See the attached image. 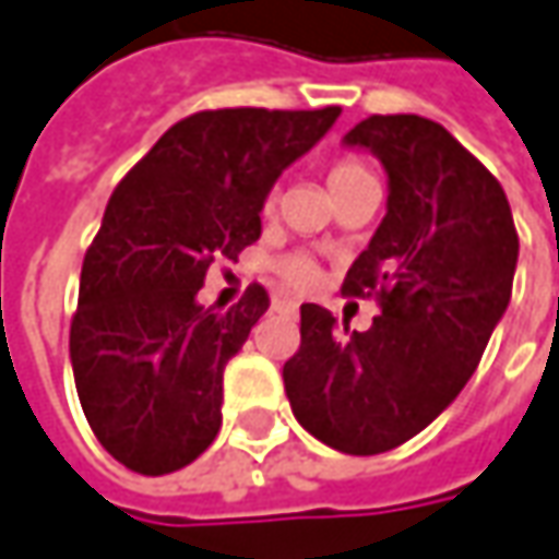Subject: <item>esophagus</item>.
Returning <instances> with one entry per match:
<instances>
[{"label":"esophagus","instance_id":"esophagus-1","mask_svg":"<svg viewBox=\"0 0 559 559\" xmlns=\"http://www.w3.org/2000/svg\"><path fill=\"white\" fill-rule=\"evenodd\" d=\"M275 309H287V312H294V309H297V300H275Z\"/></svg>","mask_w":559,"mask_h":559}]
</instances>
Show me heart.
Wrapping results in <instances>:
<instances>
[{"mask_svg":"<svg viewBox=\"0 0 559 559\" xmlns=\"http://www.w3.org/2000/svg\"><path fill=\"white\" fill-rule=\"evenodd\" d=\"M362 175H369V171H366L359 162L344 158V162H337V165L331 168L328 183H331V187H341V183L356 181V178H362ZM265 206L272 209L275 206V200H269ZM281 275L287 281H294V284H309V281H312V265H309V259H304V255H290V259L281 262Z\"/></svg>","mask_w":559,"mask_h":559,"instance_id":"heart-1","label":"heart"}]
</instances>
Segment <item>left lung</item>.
Wrapping results in <instances>:
<instances>
[{"label":"left lung","mask_w":559,"mask_h":559,"mask_svg":"<svg viewBox=\"0 0 559 559\" xmlns=\"http://www.w3.org/2000/svg\"><path fill=\"white\" fill-rule=\"evenodd\" d=\"M344 146L388 175V212L344 290L381 297L369 331H337L300 306V350L284 362L297 423L328 448L372 456L435 423L473 378L503 319L520 259L513 212L495 175L419 115H372Z\"/></svg>","instance_id":"1"}]
</instances>
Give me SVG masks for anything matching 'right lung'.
Wrapping results in <instances>:
<instances>
[{
  "label": "right lung",
  "mask_w": 559,
  "mask_h": 559,
  "mask_svg": "<svg viewBox=\"0 0 559 559\" xmlns=\"http://www.w3.org/2000/svg\"><path fill=\"white\" fill-rule=\"evenodd\" d=\"M341 109L197 111L115 187L84 255L71 369L99 444L140 475L183 469L222 428V376L269 309L253 284L228 312L197 304L209 265L262 234L272 187Z\"/></svg>",
  "instance_id": "obj_1"
}]
</instances>
